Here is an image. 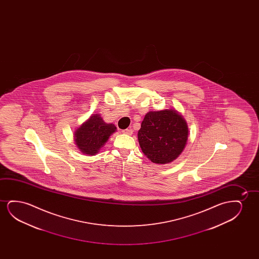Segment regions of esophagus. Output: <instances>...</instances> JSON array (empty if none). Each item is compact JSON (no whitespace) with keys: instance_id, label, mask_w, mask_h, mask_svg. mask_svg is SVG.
Here are the masks:
<instances>
[{"instance_id":"esophagus-1","label":"esophagus","mask_w":259,"mask_h":259,"mask_svg":"<svg viewBox=\"0 0 259 259\" xmlns=\"http://www.w3.org/2000/svg\"><path fill=\"white\" fill-rule=\"evenodd\" d=\"M122 132H123V134H124V135H133V130L132 129H125V130H123Z\"/></svg>"}]
</instances>
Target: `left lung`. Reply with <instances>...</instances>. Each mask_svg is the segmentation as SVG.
<instances>
[{"instance_id":"8db88e82","label":"left lung","mask_w":259,"mask_h":259,"mask_svg":"<svg viewBox=\"0 0 259 259\" xmlns=\"http://www.w3.org/2000/svg\"><path fill=\"white\" fill-rule=\"evenodd\" d=\"M188 126L182 115L174 109L149 111L138 132L142 152L152 163H171L184 150Z\"/></svg>"}]
</instances>
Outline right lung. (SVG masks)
I'll return each instance as SVG.
<instances>
[{"label":"right lung","instance_id":"1","mask_svg":"<svg viewBox=\"0 0 259 259\" xmlns=\"http://www.w3.org/2000/svg\"><path fill=\"white\" fill-rule=\"evenodd\" d=\"M117 131L113 124H107L100 114H92L74 133V142L80 152L88 156L98 154L110 135Z\"/></svg>","mask_w":259,"mask_h":259}]
</instances>
